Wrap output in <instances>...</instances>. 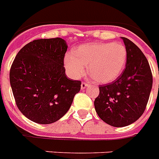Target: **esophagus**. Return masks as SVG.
<instances>
[{"label": "esophagus", "instance_id": "esophagus-1", "mask_svg": "<svg viewBox=\"0 0 159 159\" xmlns=\"http://www.w3.org/2000/svg\"><path fill=\"white\" fill-rule=\"evenodd\" d=\"M88 86V83H86V82H82V85H81V88L83 90V89H85L86 87V86Z\"/></svg>", "mask_w": 159, "mask_h": 159}]
</instances>
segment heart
I'll list each match as a JSON object with an SVG mask.
<instances>
[{
    "label": "heart",
    "instance_id": "1",
    "mask_svg": "<svg viewBox=\"0 0 159 159\" xmlns=\"http://www.w3.org/2000/svg\"><path fill=\"white\" fill-rule=\"evenodd\" d=\"M127 50L121 43H89L78 46L74 55H67L64 66L73 78H80L88 65L89 75L100 83H109L126 68Z\"/></svg>",
    "mask_w": 159,
    "mask_h": 159
}]
</instances>
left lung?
Returning <instances> with one entry per match:
<instances>
[{
    "instance_id": "1",
    "label": "left lung",
    "mask_w": 159,
    "mask_h": 159,
    "mask_svg": "<svg viewBox=\"0 0 159 159\" xmlns=\"http://www.w3.org/2000/svg\"><path fill=\"white\" fill-rule=\"evenodd\" d=\"M127 50L126 68L111 83L99 86L94 104L104 122L122 127L135 122L145 110L150 95L153 76L149 62L135 44L122 37Z\"/></svg>"
}]
</instances>
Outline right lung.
I'll return each mask as SVG.
<instances>
[{"mask_svg":"<svg viewBox=\"0 0 159 159\" xmlns=\"http://www.w3.org/2000/svg\"><path fill=\"white\" fill-rule=\"evenodd\" d=\"M66 42L34 40L17 54L10 71L15 103L23 114L39 124L60 119L80 91L81 81L68 78L64 67Z\"/></svg>","mask_w":159,"mask_h":159,"instance_id":"1","label":"right lung"}]
</instances>
